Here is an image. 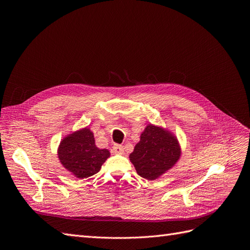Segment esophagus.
<instances>
[{
  "instance_id": "esophagus-1",
  "label": "esophagus",
  "mask_w": 250,
  "mask_h": 250,
  "mask_svg": "<svg viewBox=\"0 0 250 250\" xmlns=\"http://www.w3.org/2000/svg\"><path fill=\"white\" fill-rule=\"evenodd\" d=\"M112 152L122 154L124 152V147L122 145H115L112 147Z\"/></svg>"
}]
</instances>
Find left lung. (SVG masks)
Instances as JSON below:
<instances>
[{
  "label": "left lung",
  "instance_id": "1",
  "mask_svg": "<svg viewBox=\"0 0 250 250\" xmlns=\"http://www.w3.org/2000/svg\"><path fill=\"white\" fill-rule=\"evenodd\" d=\"M180 147L177 139L161 127L148 125L140 142L129 155L138 174L154 180L172 168L179 160Z\"/></svg>",
  "mask_w": 250,
  "mask_h": 250
}]
</instances>
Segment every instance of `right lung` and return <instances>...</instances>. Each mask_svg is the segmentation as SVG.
Segmentation results:
<instances>
[{
	"instance_id": "add662e5",
	"label": "right lung",
	"mask_w": 250,
	"mask_h": 250,
	"mask_svg": "<svg viewBox=\"0 0 250 250\" xmlns=\"http://www.w3.org/2000/svg\"><path fill=\"white\" fill-rule=\"evenodd\" d=\"M58 157L65 169L82 179L100 171L103 163L109 157V151L96 147L93 132L84 128L62 141Z\"/></svg>"
}]
</instances>
